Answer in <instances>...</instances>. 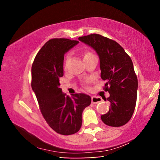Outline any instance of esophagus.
<instances>
[{
	"instance_id": "1",
	"label": "esophagus",
	"mask_w": 160,
	"mask_h": 160,
	"mask_svg": "<svg viewBox=\"0 0 160 160\" xmlns=\"http://www.w3.org/2000/svg\"><path fill=\"white\" fill-rule=\"evenodd\" d=\"M102 101V98L100 97H92V104H97Z\"/></svg>"
}]
</instances>
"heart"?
Listing matches in <instances>:
<instances>
[{"label":"heart","mask_w":160,"mask_h":160,"mask_svg":"<svg viewBox=\"0 0 160 160\" xmlns=\"http://www.w3.org/2000/svg\"><path fill=\"white\" fill-rule=\"evenodd\" d=\"M93 55H94V54L92 53H91L90 51H85V53H84V59L88 58L90 57V56H93ZM68 60H69V56H67L66 60V66H67V63H68Z\"/></svg>","instance_id":"b5f03b06"}]
</instances>
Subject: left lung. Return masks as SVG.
Returning <instances> with one entry per match:
<instances>
[{
  "label": "left lung",
  "mask_w": 160,
  "mask_h": 160,
  "mask_svg": "<svg viewBox=\"0 0 160 160\" xmlns=\"http://www.w3.org/2000/svg\"><path fill=\"white\" fill-rule=\"evenodd\" d=\"M95 50L99 57L101 78L106 80L104 90L110 96L109 111L101 116L106 125H125L133 114L137 99L138 78L131 58L117 42L98 34L78 38Z\"/></svg>",
  "instance_id": "left-lung-1"
}]
</instances>
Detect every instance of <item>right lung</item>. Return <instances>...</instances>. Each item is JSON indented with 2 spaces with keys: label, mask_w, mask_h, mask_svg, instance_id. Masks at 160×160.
<instances>
[{
  "label": "right lung",
  "mask_w": 160,
  "mask_h": 160,
  "mask_svg": "<svg viewBox=\"0 0 160 160\" xmlns=\"http://www.w3.org/2000/svg\"><path fill=\"white\" fill-rule=\"evenodd\" d=\"M78 43L64 38L48 40L37 53L32 66V88L40 111L48 126L64 135L79 131L83 110L91 103L89 95L80 93L70 97L60 88L64 54Z\"/></svg>",
  "instance_id": "obj_1"
}]
</instances>
